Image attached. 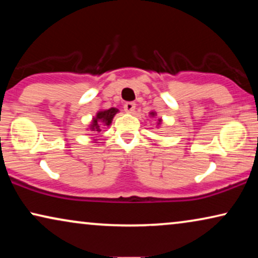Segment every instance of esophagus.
Segmentation results:
<instances>
[{
	"label": "esophagus",
	"instance_id": "obj_1",
	"mask_svg": "<svg viewBox=\"0 0 258 258\" xmlns=\"http://www.w3.org/2000/svg\"><path fill=\"white\" fill-rule=\"evenodd\" d=\"M135 102H125L124 105H123V108H124V110L126 112H134V110H135Z\"/></svg>",
	"mask_w": 258,
	"mask_h": 258
}]
</instances>
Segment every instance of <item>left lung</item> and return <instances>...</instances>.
I'll return each mask as SVG.
<instances>
[{
	"label": "left lung",
	"mask_w": 258,
	"mask_h": 258,
	"mask_svg": "<svg viewBox=\"0 0 258 258\" xmlns=\"http://www.w3.org/2000/svg\"><path fill=\"white\" fill-rule=\"evenodd\" d=\"M151 115H154V112H153V114H151Z\"/></svg>",
	"instance_id": "8db88e82"
}]
</instances>
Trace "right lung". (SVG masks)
Returning <instances> with one entry per match:
<instances>
[{"mask_svg": "<svg viewBox=\"0 0 258 258\" xmlns=\"http://www.w3.org/2000/svg\"><path fill=\"white\" fill-rule=\"evenodd\" d=\"M116 112H117V109L115 108H110L108 109V110H104V111H100L98 114L96 115V118H94L93 121V129L94 132H101L100 130V122L102 123H105V124L109 125L112 121V118H114V116Z\"/></svg>", "mask_w": 258, "mask_h": 258, "instance_id": "right-lung-1", "label": "right lung"}]
</instances>
